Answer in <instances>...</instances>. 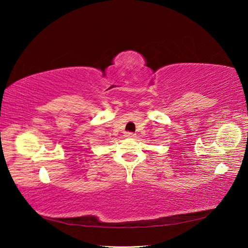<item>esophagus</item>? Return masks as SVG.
I'll list each match as a JSON object with an SVG mask.
<instances>
[{
    "label": "esophagus",
    "mask_w": 248,
    "mask_h": 248,
    "mask_svg": "<svg viewBox=\"0 0 248 248\" xmlns=\"http://www.w3.org/2000/svg\"><path fill=\"white\" fill-rule=\"evenodd\" d=\"M124 137H125V138H129V139H134V138H136V133L125 132V133H124Z\"/></svg>",
    "instance_id": "34e87169"
}]
</instances>
